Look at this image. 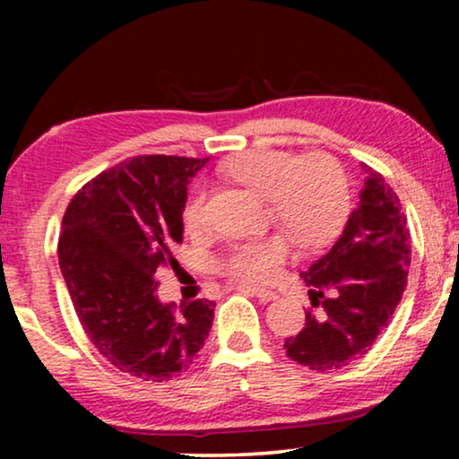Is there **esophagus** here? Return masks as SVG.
Masks as SVG:
<instances>
[{
	"instance_id": "34e87169",
	"label": "esophagus",
	"mask_w": 459,
	"mask_h": 459,
	"mask_svg": "<svg viewBox=\"0 0 459 459\" xmlns=\"http://www.w3.org/2000/svg\"><path fill=\"white\" fill-rule=\"evenodd\" d=\"M238 290L255 294V297H259L261 300H275V299H278V292H275V290H267V288H259V286L240 284V286H238Z\"/></svg>"
}]
</instances>
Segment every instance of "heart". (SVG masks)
<instances>
[{"label": "heart", "instance_id": "b5f03b06", "mask_svg": "<svg viewBox=\"0 0 459 459\" xmlns=\"http://www.w3.org/2000/svg\"><path fill=\"white\" fill-rule=\"evenodd\" d=\"M225 173L250 192L267 198L272 215L294 240L316 247L341 230L349 212V187L342 169L332 156L299 159L281 150H250L228 162ZM184 221L190 230L206 221L204 192L187 200ZM281 236L242 242L230 250L223 272L242 281H269L286 259Z\"/></svg>", "mask_w": 459, "mask_h": 459}]
</instances>
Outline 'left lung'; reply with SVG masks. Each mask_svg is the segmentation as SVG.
Segmentation results:
<instances>
[{"label":"left lung","instance_id":"8db88e82","mask_svg":"<svg viewBox=\"0 0 459 459\" xmlns=\"http://www.w3.org/2000/svg\"><path fill=\"white\" fill-rule=\"evenodd\" d=\"M366 184L342 234L303 272L309 299L305 325L284 342L292 361L317 372L366 355L391 322L407 286L410 230L399 196L380 173L361 165Z\"/></svg>","mask_w":459,"mask_h":459}]
</instances>
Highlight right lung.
Segmentation results:
<instances>
[{"mask_svg": "<svg viewBox=\"0 0 459 459\" xmlns=\"http://www.w3.org/2000/svg\"><path fill=\"white\" fill-rule=\"evenodd\" d=\"M206 162L135 156L81 187L62 219L58 261L79 322L112 366L137 378L184 372L212 325V300L175 309L156 292V269L178 265L187 184Z\"/></svg>", "mask_w": 459, "mask_h": 459, "instance_id": "add662e5", "label": "right lung"}]
</instances>
